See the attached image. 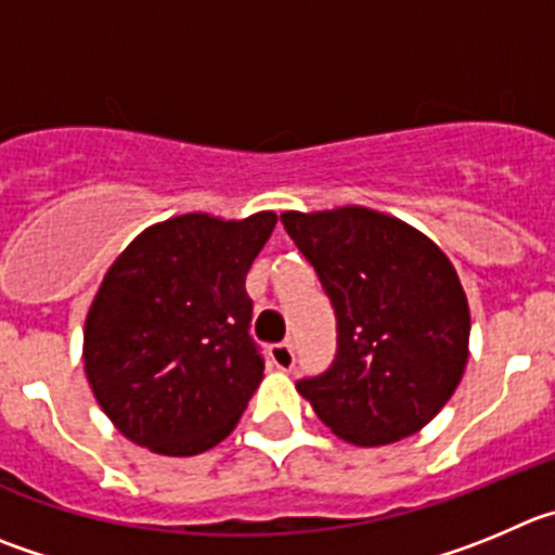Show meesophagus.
I'll return each instance as SVG.
<instances>
[{"label":"esophagus","instance_id":"34e87169","mask_svg":"<svg viewBox=\"0 0 555 555\" xmlns=\"http://www.w3.org/2000/svg\"><path fill=\"white\" fill-rule=\"evenodd\" d=\"M271 361L279 366V370H293L295 366V348L293 341H279L271 348Z\"/></svg>","mask_w":555,"mask_h":555}]
</instances>
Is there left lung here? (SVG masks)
<instances>
[{
    "label": "left lung",
    "instance_id": "obj_1",
    "mask_svg": "<svg viewBox=\"0 0 555 555\" xmlns=\"http://www.w3.org/2000/svg\"><path fill=\"white\" fill-rule=\"evenodd\" d=\"M336 314V356L298 391L331 433L380 447L418 433L454 395L470 314L457 271L405 221L366 207L282 214Z\"/></svg>",
    "mask_w": 555,
    "mask_h": 555
}]
</instances>
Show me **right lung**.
<instances>
[{
  "instance_id": "add662e5",
  "label": "right lung",
  "mask_w": 555,
  "mask_h": 555,
  "mask_svg": "<svg viewBox=\"0 0 555 555\" xmlns=\"http://www.w3.org/2000/svg\"><path fill=\"white\" fill-rule=\"evenodd\" d=\"M273 214H185L144 230L103 276L85 325L98 405L128 441L169 457L235 429L266 370L246 273Z\"/></svg>"
}]
</instances>
